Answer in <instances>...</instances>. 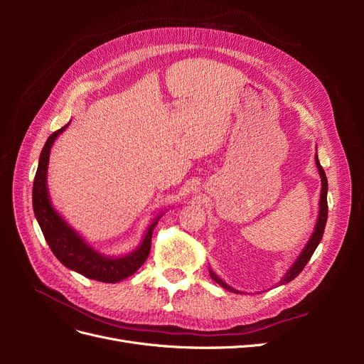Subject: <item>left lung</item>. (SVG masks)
<instances>
[{"mask_svg": "<svg viewBox=\"0 0 364 364\" xmlns=\"http://www.w3.org/2000/svg\"><path fill=\"white\" fill-rule=\"evenodd\" d=\"M316 167L318 170V174H321V181H322V190H321V200H318V215H317V222H316V226H314V232L311 234L310 240L306 241L305 247L302 249V252L299 253V257L296 258V261L293 262V266L285 272L284 277L281 278V281L278 282V285H282V284H287L290 281H293L297 274H299L302 272V269L305 267V264L310 261L311 255L314 253L316 247L318 246V243H321V240L323 237V230H325V225H326V218H328V202H326V193H328V181H326V174L322 168L321 162H318V158H317V153H316ZM209 274H211V278L218 284L222 285L223 289L232 291V293H243L240 290H235L234 287H230V285H228L222 278L218 277V274L213 270L209 269Z\"/></svg>", "mask_w": 364, "mask_h": 364, "instance_id": "1", "label": "left lung"}]
</instances>
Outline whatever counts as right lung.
Returning <instances> with one entry per match:
<instances>
[{
	"label": "right lung",
	"mask_w": 364,
	"mask_h": 364,
	"mask_svg": "<svg viewBox=\"0 0 364 364\" xmlns=\"http://www.w3.org/2000/svg\"><path fill=\"white\" fill-rule=\"evenodd\" d=\"M68 126L70 123L50 135L41 151L38 171L33 182V211L51 252L65 267L94 281L115 284L132 277L146 262L150 253L153 229L158 225L162 213L151 220L141 245L126 255L107 257L86 243V240L53 206L47 186L51 147Z\"/></svg>",
	"instance_id": "obj_1"
}]
</instances>
